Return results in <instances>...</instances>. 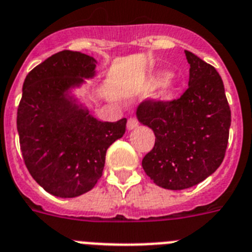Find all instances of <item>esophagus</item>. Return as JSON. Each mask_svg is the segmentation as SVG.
<instances>
[{
	"mask_svg": "<svg viewBox=\"0 0 252 252\" xmlns=\"http://www.w3.org/2000/svg\"><path fill=\"white\" fill-rule=\"evenodd\" d=\"M129 130H132V129H135L138 126V120L135 119V118H129L128 119V124H126Z\"/></svg>",
	"mask_w": 252,
	"mask_h": 252,
	"instance_id": "34e87169",
	"label": "esophagus"
}]
</instances>
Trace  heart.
<instances>
[{"label":"heart","mask_w":252,"mask_h":252,"mask_svg":"<svg viewBox=\"0 0 252 252\" xmlns=\"http://www.w3.org/2000/svg\"><path fill=\"white\" fill-rule=\"evenodd\" d=\"M163 81V94H166L167 95L170 91L172 90V81L171 78H167V74L166 73H159V74H156V76H153L152 78V85H158L159 82H162Z\"/></svg>","instance_id":"b5f03b06"}]
</instances>
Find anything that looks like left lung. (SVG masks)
I'll use <instances>...</instances> for the list:
<instances>
[{"label":"left lung","instance_id":"left-lung-1","mask_svg":"<svg viewBox=\"0 0 252 252\" xmlns=\"http://www.w3.org/2000/svg\"><path fill=\"white\" fill-rule=\"evenodd\" d=\"M189 87L179 99L144 100L137 118L156 135L143 157L144 172L153 183L170 190L191 188L220 166L228 143L231 109L220 73L185 50Z\"/></svg>","mask_w":252,"mask_h":252}]
</instances>
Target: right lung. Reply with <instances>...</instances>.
Returning a JSON list of instances; mask_svg holds the SVG:
<instances>
[{"mask_svg": "<svg viewBox=\"0 0 252 252\" xmlns=\"http://www.w3.org/2000/svg\"><path fill=\"white\" fill-rule=\"evenodd\" d=\"M96 61L62 50L28 73L17 108L24 162L45 191L74 198L101 178L106 151L126 133V119L100 122L76 104L68 90L95 76Z\"/></svg>", "mask_w": 252, "mask_h": 252, "instance_id": "1", "label": "right lung"}]
</instances>
